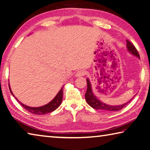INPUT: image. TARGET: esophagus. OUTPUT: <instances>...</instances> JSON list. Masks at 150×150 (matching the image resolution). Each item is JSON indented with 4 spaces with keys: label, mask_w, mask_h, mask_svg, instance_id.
I'll return each mask as SVG.
<instances>
[{
    "label": "esophagus",
    "mask_w": 150,
    "mask_h": 150,
    "mask_svg": "<svg viewBox=\"0 0 150 150\" xmlns=\"http://www.w3.org/2000/svg\"><path fill=\"white\" fill-rule=\"evenodd\" d=\"M86 74V72L83 70H80L77 71V72L76 73V76H78V77H80V76H83Z\"/></svg>",
    "instance_id": "1"
}]
</instances>
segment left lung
<instances>
[{"instance_id": "1", "label": "left lung", "mask_w": 150, "mask_h": 150, "mask_svg": "<svg viewBox=\"0 0 150 150\" xmlns=\"http://www.w3.org/2000/svg\"><path fill=\"white\" fill-rule=\"evenodd\" d=\"M127 47L129 50L130 53H131L132 55H136L137 57L140 58V55L138 53L136 47L133 45V44L127 40ZM87 91L85 94V97H86V99L87 103H88L89 106H91L92 108L97 109V110H103V111L105 112H115V111H118V110H120L124 108L126 105H127V104L129 103L131 100H129L127 103L122 104V105H119V106H110L108 105V104L103 103V102L100 101L98 99H97V97H95L93 94L91 89V83H90V81L87 79Z\"/></svg>"}]
</instances>
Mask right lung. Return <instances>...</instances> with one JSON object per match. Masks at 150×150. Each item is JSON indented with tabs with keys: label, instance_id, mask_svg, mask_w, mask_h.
Returning a JSON list of instances; mask_svg holds the SVG:
<instances>
[{
	"label": "right lung",
	"instance_id": "right-lung-1",
	"mask_svg": "<svg viewBox=\"0 0 150 150\" xmlns=\"http://www.w3.org/2000/svg\"><path fill=\"white\" fill-rule=\"evenodd\" d=\"M9 89H10V91L11 93H12V95L14 97L13 93L12 92V91H11L10 85H9ZM63 87H62L61 89L57 93V95L55 96V97L53 98V99L51 101L50 103L47 104L46 105H44L43 106H40V107H36V108H34V107H29V106L25 105V104L20 103V102L17 99L16 97L15 98H16V100L21 104V105L25 109H26L27 111H29V112L32 113V114H33L44 115V114H48V113H50V112L54 111L55 110L57 109L58 107L60 106L62 100H63Z\"/></svg>",
	"mask_w": 150,
	"mask_h": 150
}]
</instances>
